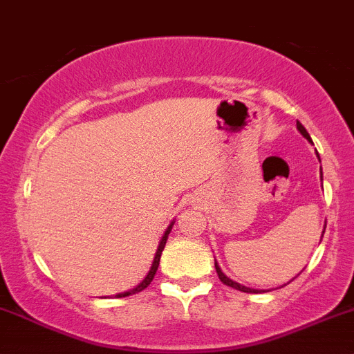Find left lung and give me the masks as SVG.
I'll return each mask as SVG.
<instances>
[{"instance_id":"obj_1","label":"left lung","mask_w":354,"mask_h":354,"mask_svg":"<svg viewBox=\"0 0 354 354\" xmlns=\"http://www.w3.org/2000/svg\"><path fill=\"white\" fill-rule=\"evenodd\" d=\"M296 128H298V130H299V133H301L303 137L306 138V140H308V142H312V138H310L308 131L305 130V127H303V124L299 123V121H296ZM320 173H322V171H320ZM214 266H216V272H217V276H219L221 283H223V284H226V286H230V288H234V289H238V291H243V292H257L255 289H250V288H245V286H241V284L234 283V281H231L230 277H226V276H224V274H223V270H221V267L217 266V262H214Z\"/></svg>"}]
</instances>
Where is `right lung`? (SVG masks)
Returning a JSON list of instances; mask_svg holds the SVG:
<instances>
[{"instance_id": "right-lung-1", "label": "right lung", "mask_w": 354, "mask_h": 354, "mask_svg": "<svg viewBox=\"0 0 354 354\" xmlns=\"http://www.w3.org/2000/svg\"><path fill=\"white\" fill-rule=\"evenodd\" d=\"M171 227H173V223H171V226L167 227V230H166V233H164V236H162V240H160V243H159V248H157V252H156V257H154V262H152V267H151V270H149V274H147V276H145V279L142 281V283L138 284V286H135L133 289H130V291H127V292H121V295H116V298H124V296H130V295H135V292H140V291H144V289L147 288L149 284L152 283V279H154V276H156V272H157V267H159V260H160V255H162V250H164V246H166V241H167V234L171 233Z\"/></svg>"}]
</instances>
